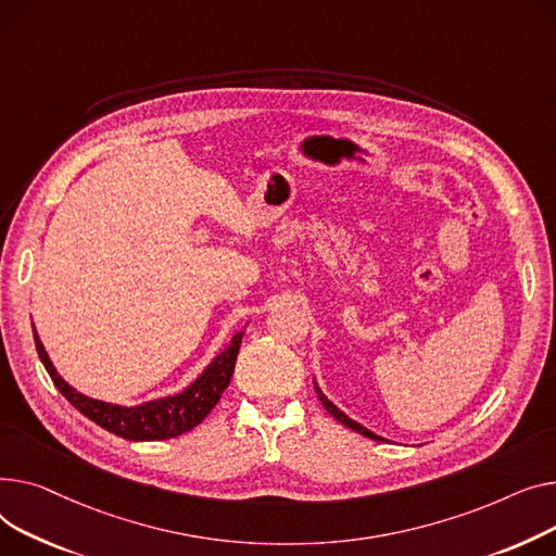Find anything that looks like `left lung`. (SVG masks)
<instances>
[{
	"instance_id": "8db88e82",
	"label": "left lung",
	"mask_w": 556,
	"mask_h": 556,
	"mask_svg": "<svg viewBox=\"0 0 556 556\" xmlns=\"http://www.w3.org/2000/svg\"><path fill=\"white\" fill-rule=\"evenodd\" d=\"M314 388H316V395H318V400H320V404H323V408L325 410H328L337 421H341L343 424V427H348V429H352V431H356V433H362V435H366V438H370V440H383V438H379V435H375L372 431H368L366 427H362V424H358V421H354V419H350L343 410H339L328 397H325L323 393H320V388L316 386V381H314Z\"/></svg>"
}]
</instances>
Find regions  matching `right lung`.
<instances>
[{
	"label": "right lung",
	"mask_w": 556,
	"mask_h": 556,
	"mask_svg": "<svg viewBox=\"0 0 556 556\" xmlns=\"http://www.w3.org/2000/svg\"><path fill=\"white\" fill-rule=\"evenodd\" d=\"M242 337H244V332H238L231 339V345L224 348L206 366V370L198 379H194L186 390H181L179 395L152 400L141 406H118V404H108L101 400H91V397L78 393L76 388H72L67 381H64L58 375V370L53 368L38 332L33 330V339H36V350H38L40 362L45 364L55 388L64 397H67V402L74 408H78L85 417H89L93 424H98L101 429H105L123 440H135V442L168 440V438H177V435L198 427V424L219 402L226 386L231 383Z\"/></svg>",
	"instance_id": "obj_1"
}]
</instances>
